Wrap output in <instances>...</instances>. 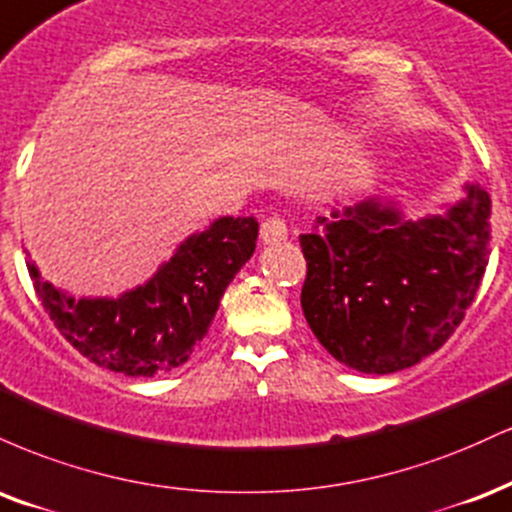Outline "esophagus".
<instances>
[{
    "instance_id": "1",
    "label": "esophagus",
    "mask_w": 512,
    "mask_h": 512,
    "mask_svg": "<svg viewBox=\"0 0 512 512\" xmlns=\"http://www.w3.org/2000/svg\"><path fill=\"white\" fill-rule=\"evenodd\" d=\"M287 225L280 218H268L261 222V242L263 244H282L287 239Z\"/></svg>"
}]
</instances>
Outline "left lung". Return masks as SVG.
<instances>
[{
    "label": "left lung",
    "mask_w": 512,
    "mask_h": 512,
    "mask_svg": "<svg viewBox=\"0 0 512 512\" xmlns=\"http://www.w3.org/2000/svg\"><path fill=\"white\" fill-rule=\"evenodd\" d=\"M410 220L393 198L366 196L316 218L302 234L306 323L340 364L395 374L434 354L465 318L491 254V198Z\"/></svg>",
    "instance_id": "8db88e82"
}]
</instances>
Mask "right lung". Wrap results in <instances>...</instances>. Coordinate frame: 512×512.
I'll list each match as a JSON object with an SVG mask.
<instances>
[{"label": "right lung", "instance_id": "right-lung-1", "mask_svg": "<svg viewBox=\"0 0 512 512\" xmlns=\"http://www.w3.org/2000/svg\"><path fill=\"white\" fill-rule=\"evenodd\" d=\"M258 222L218 218L194 232L143 285L119 297H74L40 275L33 278L54 326L83 357L124 376L150 378L182 366L206 338L220 297L254 256Z\"/></svg>", "mask_w": 512, "mask_h": 512}]
</instances>
